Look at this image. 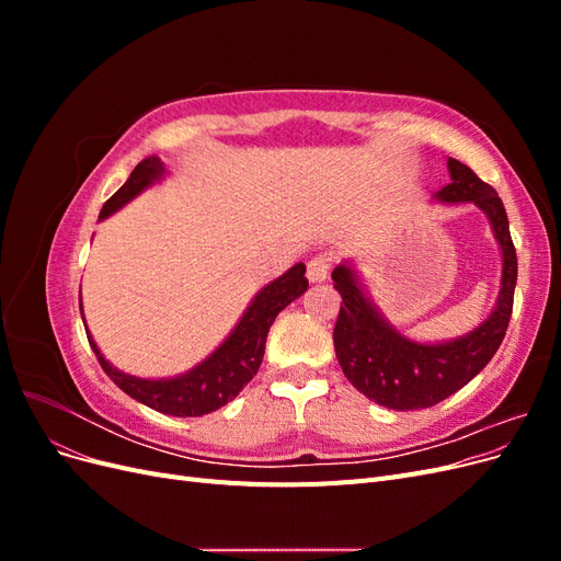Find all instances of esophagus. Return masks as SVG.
I'll return each instance as SVG.
<instances>
[{"mask_svg":"<svg viewBox=\"0 0 561 561\" xmlns=\"http://www.w3.org/2000/svg\"><path fill=\"white\" fill-rule=\"evenodd\" d=\"M330 274V257L325 254H316V257L307 264V278L311 283H322Z\"/></svg>","mask_w":561,"mask_h":561,"instance_id":"1","label":"esophagus"}]
</instances>
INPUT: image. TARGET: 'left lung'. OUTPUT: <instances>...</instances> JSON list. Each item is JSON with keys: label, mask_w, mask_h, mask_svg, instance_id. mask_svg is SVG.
Returning <instances> with one entry per match:
<instances>
[{"label": "left lung", "mask_w": 561, "mask_h": 561, "mask_svg": "<svg viewBox=\"0 0 561 561\" xmlns=\"http://www.w3.org/2000/svg\"><path fill=\"white\" fill-rule=\"evenodd\" d=\"M451 182L435 194L439 203H474L491 225L503 254L496 307L478 328L449 342L421 344L400 334L375 307L351 262L332 271L342 309L334 325V351L346 379L371 402L388 410H423L443 402L478 377L499 351L513 316L517 252L503 201L461 161L449 159Z\"/></svg>", "instance_id": "1"}]
</instances>
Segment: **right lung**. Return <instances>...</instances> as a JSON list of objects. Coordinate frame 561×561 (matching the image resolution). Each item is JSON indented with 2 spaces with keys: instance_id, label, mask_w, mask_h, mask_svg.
Returning <instances> with one entry per match:
<instances>
[{
  "instance_id": "add662e5",
  "label": "right lung",
  "mask_w": 561,
  "mask_h": 561,
  "mask_svg": "<svg viewBox=\"0 0 561 561\" xmlns=\"http://www.w3.org/2000/svg\"><path fill=\"white\" fill-rule=\"evenodd\" d=\"M163 175L165 165L159 157H149L140 161L135 165L130 178L124 182L122 190H118L105 203L103 210H100V219L122 210L126 203L149 190V186L159 182ZM304 274H307V266L299 262L293 268H287L276 280L264 285L262 290L254 295L250 307L243 311L241 320L236 322V328L229 332L225 342L219 344L206 360L198 363L190 371H184V375L171 379H140L126 375V371L116 369L110 360H105V355L100 353L91 332H87L89 344L100 367L105 369V375L133 400L171 416L210 414L219 410V407L231 402L250 383V379L257 375L264 358L268 328L274 325L276 316L287 307V304H293L297 297L307 293L309 280ZM83 325H87V320H83Z\"/></svg>"
}]
</instances>
